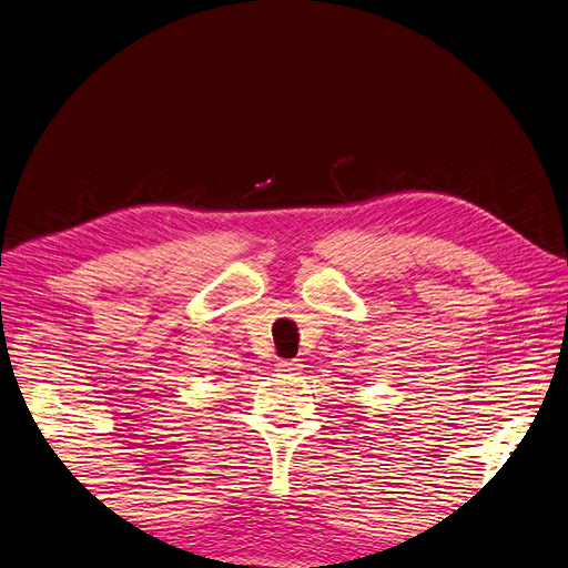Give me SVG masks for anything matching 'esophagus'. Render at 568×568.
I'll list each match as a JSON object with an SVG mask.
<instances>
[{
	"label": "esophagus",
	"mask_w": 568,
	"mask_h": 568,
	"mask_svg": "<svg viewBox=\"0 0 568 568\" xmlns=\"http://www.w3.org/2000/svg\"><path fill=\"white\" fill-rule=\"evenodd\" d=\"M302 363L300 361H278L276 363V369L278 372H287V374H300L302 372Z\"/></svg>",
	"instance_id": "esophagus-1"
}]
</instances>
